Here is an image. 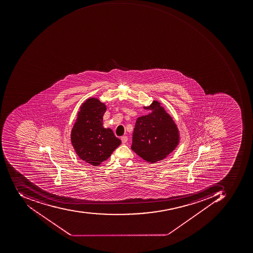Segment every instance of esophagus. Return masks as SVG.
Wrapping results in <instances>:
<instances>
[{
    "label": "esophagus",
    "mask_w": 253,
    "mask_h": 253,
    "mask_svg": "<svg viewBox=\"0 0 253 253\" xmlns=\"http://www.w3.org/2000/svg\"><path fill=\"white\" fill-rule=\"evenodd\" d=\"M127 140H128V138H127V136H122V137H121V141H122V143H126V142H127Z\"/></svg>",
    "instance_id": "34e87169"
}]
</instances>
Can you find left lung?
<instances>
[{
    "instance_id": "left-lung-1",
    "label": "left lung",
    "mask_w": 253,
    "mask_h": 253,
    "mask_svg": "<svg viewBox=\"0 0 253 253\" xmlns=\"http://www.w3.org/2000/svg\"><path fill=\"white\" fill-rule=\"evenodd\" d=\"M160 102L154 100L145 110L150 114L138 117L132 133V150L146 162L155 164L170 154L179 143V131Z\"/></svg>"
}]
</instances>
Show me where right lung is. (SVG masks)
I'll use <instances>...</instances> for the list:
<instances>
[{"label": "right lung", "instance_id": "1", "mask_svg": "<svg viewBox=\"0 0 253 253\" xmlns=\"http://www.w3.org/2000/svg\"><path fill=\"white\" fill-rule=\"evenodd\" d=\"M106 110L105 103L98 99H87L80 107L71 130V143L76 153L94 167L107 160L121 143L111 129L103 127Z\"/></svg>", "mask_w": 253, "mask_h": 253}]
</instances>
